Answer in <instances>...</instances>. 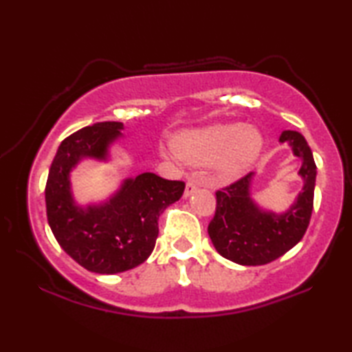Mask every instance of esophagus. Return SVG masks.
Here are the masks:
<instances>
[{
  "mask_svg": "<svg viewBox=\"0 0 352 352\" xmlns=\"http://www.w3.org/2000/svg\"><path fill=\"white\" fill-rule=\"evenodd\" d=\"M197 189H199V183L197 182H195V180H188L186 188H184V197H189V195H192Z\"/></svg>",
  "mask_w": 352,
  "mask_h": 352,
  "instance_id": "34e87169",
  "label": "esophagus"
}]
</instances>
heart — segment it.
<instances>
[{
	"label": "heart",
	"mask_w": 352,
	"mask_h": 352,
	"mask_svg": "<svg viewBox=\"0 0 352 352\" xmlns=\"http://www.w3.org/2000/svg\"><path fill=\"white\" fill-rule=\"evenodd\" d=\"M262 136L254 129L241 124H220L175 138L174 151L184 162L194 164H217L220 175L237 177L258 158Z\"/></svg>",
	"instance_id": "b5f03b06"
}]
</instances>
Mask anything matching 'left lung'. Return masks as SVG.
Here are the masks:
<instances>
[{"label":"left lung","instance_id":"1","mask_svg":"<svg viewBox=\"0 0 352 352\" xmlns=\"http://www.w3.org/2000/svg\"><path fill=\"white\" fill-rule=\"evenodd\" d=\"M281 142L302 160L300 175L305 180L301 192L284 214L265 212L250 197L253 172L216 192V214L208 225L212 245L223 258L241 265H264L287 253L305 236L314 210L317 166L305 136L284 130Z\"/></svg>","mask_w":352,"mask_h":352}]
</instances>
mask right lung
Masks as SVG:
<instances>
[{
	"label": "right lung",
	"mask_w": 352,
	"mask_h": 352,
	"mask_svg": "<svg viewBox=\"0 0 352 352\" xmlns=\"http://www.w3.org/2000/svg\"><path fill=\"white\" fill-rule=\"evenodd\" d=\"M122 129V122H96L65 138L45 188L47 223L58 245L83 269L100 275L130 270L151 256L160 214L184 190V182L144 172L124 182L107 204L77 206L71 195V169L85 157L105 160Z\"/></svg>",
	"instance_id": "obj_1"
}]
</instances>
